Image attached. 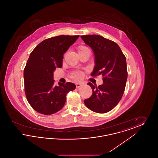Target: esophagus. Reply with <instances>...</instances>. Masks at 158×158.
Returning a JSON list of instances; mask_svg holds the SVG:
<instances>
[{"label":"esophagus","instance_id":"obj_1","mask_svg":"<svg viewBox=\"0 0 158 158\" xmlns=\"http://www.w3.org/2000/svg\"><path fill=\"white\" fill-rule=\"evenodd\" d=\"M82 85V84H81V83H76V88H79L80 86H81Z\"/></svg>","mask_w":158,"mask_h":158}]
</instances>
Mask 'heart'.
<instances>
[{
    "mask_svg": "<svg viewBox=\"0 0 158 158\" xmlns=\"http://www.w3.org/2000/svg\"><path fill=\"white\" fill-rule=\"evenodd\" d=\"M85 48H86V47H81L79 50H81L85 49ZM82 73L81 72H79V71L75 72L72 73V75H71V77L73 79L75 80V81H79V80H81L82 79Z\"/></svg>",
    "mask_w": 158,
    "mask_h": 158,
    "instance_id": "heart-1",
    "label": "heart"
}]
</instances>
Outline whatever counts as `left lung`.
Segmentation results:
<instances>
[{"label":"left lung","instance_id":"1","mask_svg":"<svg viewBox=\"0 0 158 158\" xmlns=\"http://www.w3.org/2000/svg\"><path fill=\"white\" fill-rule=\"evenodd\" d=\"M94 51L95 66L92 76H102L103 84L97 86L89 82L92 95L84 100L91 111L98 113L109 112L118 104L123 95L127 79L126 59L118 45L98 35L81 37Z\"/></svg>","mask_w":158,"mask_h":158}]
</instances>
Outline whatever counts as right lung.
<instances>
[{"mask_svg": "<svg viewBox=\"0 0 158 158\" xmlns=\"http://www.w3.org/2000/svg\"><path fill=\"white\" fill-rule=\"evenodd\" d=\"M79 35H59L41 42L31 53L23 70L25 95L38 113L51 115L66 102L69 92L75 89L71 82L54 85L53 72L61 68L63 54Z\"/></svg>", "mask_w": 158, "mask_h": 158, "instance_id": "obj_1", "label": "right lung"}]
</instances>
